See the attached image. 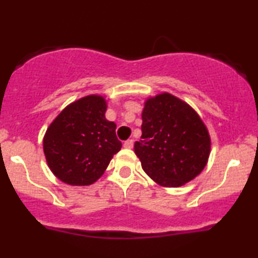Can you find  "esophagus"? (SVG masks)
I'll return each mask as SVG.
<instances>
[{
  "instance_id": "1",
  "label": "esophagus",
  "mask_w": 258,
  "mask_h": 258,
  "mask_svg": "<svg viewBox=\"0 0 258 258\" xmlns=\"http://www.w3.org/2000/svg\"><path fill=\"white\" fill-rule=\"evenodd\" d=\"M133 147V139H127V141L123 143V148L131 149Z\"/></svg>"
}]
</instances>
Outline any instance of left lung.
<instances>
[{
  "label": "left lung",
  "mask_w": 258,
  "mask_h": 258,
  "mask_svg": "<svg viewBox=\"0 0 258 258\" xmlns=\"http://www.w3.org/2000/svg\"><path fill=\"white\" fill-rule=\"evenodd\" d=\"M142 137L135 153L157 184L179 187L200 174L210 153V137L198 114L181 99L161 94L145 102Z\"/></svg>",
  "instance_id": "1"
}]
</instances>
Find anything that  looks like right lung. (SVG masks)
Listing matches in <instances>:
<instances>
[{"mask_svg": "<svg viewBox=\"0 0 258 258\" xmlns=\"http://www.w3.org/2000/svg\"><path fill=\"white\" fill-rule=\"evenodd\" d=\"M107 103L90 95L67 105L43 139L49 168L68 185H91L121 149L116 125L105 119Z\"/></svg>", "mask_w": 258, "mask_h": 258, "instance_id": "right-lung-1", "label": "right lung"}]
</instances>
